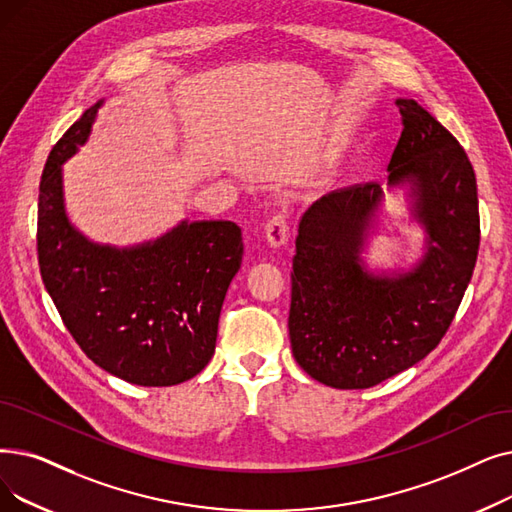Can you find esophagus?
<instances>
[{
	"instance_id": "obj_1",
	"label": "esophagus",
	"mask_w": 512,
	"mask_h": 512,
	"mask_svg": "<svg viewBox=\"0 0 512 512\" xmlns=\"http://www.w3.org/2000/svg\"><path fill=\"white\" fill-rule=\"evenodd\" d=\"M288 215L286 213H276L268 219L265 224V238L272 244V247H282V244L288 240Z\"/></svg>"
}]
</instances>
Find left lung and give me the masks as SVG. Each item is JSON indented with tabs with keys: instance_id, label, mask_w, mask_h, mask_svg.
<instances>
[{
	"instance_id": "obj_1",
	"label": "left lung",
	"mask_w": 512,
	"mask_h": 512,
	"mask_svg": "<svg viewBox=\"0 0 512 512\" xmlns=\"http://www.w3.org/2000/svg\"><path fill=\"white\" fill-rule=\"evenodd\" d=\"M402 136L389 186L410 184L427 253L412 272L372 276L358 257L383 188L322 196L299 221L288 335L297 364L335 389H368L420 362L446 335L479 253V201L464 148L416 100H397Z\"/></svg>"
}]
</instances>
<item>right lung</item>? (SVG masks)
<instances>
[{
    "mask_svg": "<svg viewBox=\"0 0 512 512\" xmlns=\"http://www.w3.org/2000/svg\"><path fill=\"white\" fill-rule=\"evenodd\" d=\"M64 131L39 184L37 257L58 314L94 364L142 387H169L215 353L219 311L240 270L234 221H194L133 249L100 247L66 219L60 165L87 140L96 110Z\"/></svg>",
    "mask_w": 512,
    "mask_h": 512,
    "instance_id": "add662e5",
    "label": "right lung"
}]
</instances>
